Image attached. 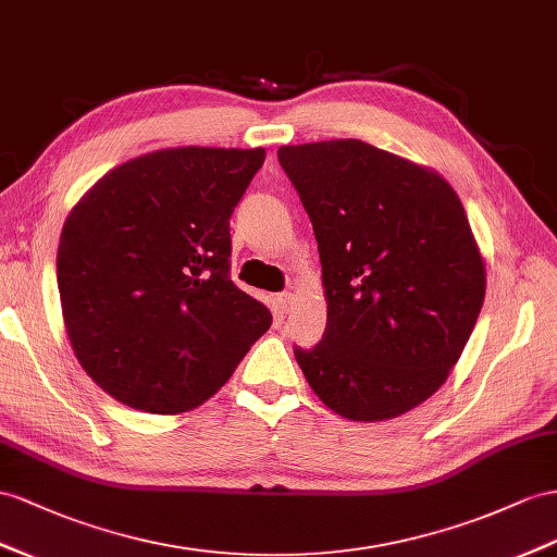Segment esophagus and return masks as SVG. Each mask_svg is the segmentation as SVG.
Segmentation results:
<instances>
[{"mask_svg": "<svg viewBox=\"0 0 557 557\" xmlns=\"http://www.w3.org/2000/svg\"><path fill=\"white\" fill-rule=\"evenodd\" d=\"M292 304H294V294H289V292H282L275 296V308L280 312H287L292 308Z\"/></svg>", "mask_w": 557, "mask_h": 557, "instance_id": "obj_1", "label": "esophagus"}]
</instances>
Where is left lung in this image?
<instances>
[{"label":"left lung","mask_w":557,"mask_h":557,"mask_svg":"<svg viewBox=\"0 0 557 557\" xmlns=\"http://www.w3.org/2000/svg\"><path fill=\"white\" fill-rule=\"evenodd\" d=\"M315 231L326 330L294 348L312 393L350 421L425 403L459 362L484 301V261L437 171L358 138L282 146Z\"/></svg>","instance_id":"8db88e82"}]
</instances>
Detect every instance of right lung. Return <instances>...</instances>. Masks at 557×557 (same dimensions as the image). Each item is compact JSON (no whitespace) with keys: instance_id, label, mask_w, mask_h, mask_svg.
Returning <instances> with one entry per match:
<instances>
[{"instance_id":"add662e5","label":"right lung","mask_w":557,"mask_h":557,"mask_svg":"<svg viewBox=\"0 0 557 557\" xmlns=\"http://www.w3.org/2000/svg\"><path fill=\"white\" fill-rule=\"evenodd\" d=\"M263 148H164L115 166L67 213L63 322L117 403L181 414L233 376L273 315L231 280V216Z\"/></svg>"}]
</instances>
